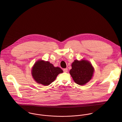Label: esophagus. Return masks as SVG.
<instances>
[{"label": "esophagus", "instance_id": "34e87169", "mask_svg": "<svg viewBox=\"0 0 122 122\" xmlns=\"http://www.w3.org/2000/svg\"><path fill=\"white\" fill-rule=\"evenodd\" d=\"M63 71H64V72H67V71H68V69H67V68L64 69Z\"/></svg>", "mask_w": 122, "mask_h": 122}]
</instances>
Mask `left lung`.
<instances>
[{"label":"left lung","mask_w":122,"mask_h":122,"mask_svg":"<svg viewBox=\"0 0 122 122\" xmlns=\"http://www.w3.org/2000/svg\"><path fill=\"white\" fill-rule=\"evenodd\" d=\"M70 73L74 81L80 85H84L91 80L94 73V68L87 60H75L71 64Z\"/></svg>","instance_id":"8db88e82"}]
</instances>
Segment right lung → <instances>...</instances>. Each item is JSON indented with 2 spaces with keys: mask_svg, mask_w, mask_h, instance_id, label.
<instances>
[{
  "mask_svg": "<svg viewBox=\"0 0 122 122\" xmlns=\"http://www.w3.org/2000/svg\"><path fill=\"white\" fill-rule=\"evenodd\" d=\"M63 72L60 68L54 67L49 62L42 60L37 61L31 70V74L35 81L45 86L52 83L57 76Z\"/></svg>",
  "mask_w": 122,
  "mask_h": 122,
  "instance_id": "1",
  "label": "right lung"
}]
</instances>
